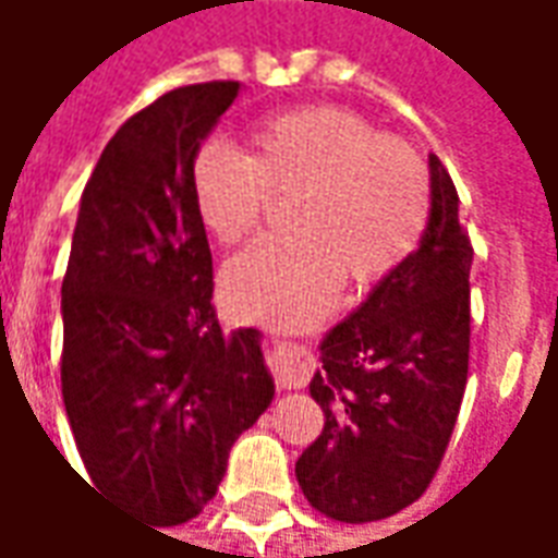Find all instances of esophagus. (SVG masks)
<instances>
[{"label": "esophagus", "mask_w": 558, "mask_h": 558, "mask_svg": "<svg viewBox=\"0 0 558 558\" xmlns=\"http://www.w3.org/2000/svg\"><path fill=\"white\" fill-rule=\"evenodd\" d=\"M314 355H311L307 347L287 338L275 340L271 371H275V379H278L280 388H304L314 376Z\"/></svg>", "instance_id": "34e87169"}]
</instances>
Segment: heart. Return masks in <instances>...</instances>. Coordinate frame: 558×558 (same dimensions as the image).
Returning <instances> with one entry per match:
<instances>
[{
    "mask_svg": "<svg viewBox=\"0 0 558 558\" xmlns=\"http://www.w3.org/2000/svg\"><path fill=\"white\" fill-rule=\"evenodd\" d=\"M242 155L223 140L196 148V218L220 244L244 242L268 196H299L287 218L295 242H259L223 268L232 314L304 328L338 302L343 278L371 287L415 251L430 215V179L418 151L379 137L355 113L307 107L271 116Z\"/></svg>",
    "mask_w": 558,
    "mask_h": 558,
    "instance_id": "obj_1",
    "label": "heart"
}]
</instances>
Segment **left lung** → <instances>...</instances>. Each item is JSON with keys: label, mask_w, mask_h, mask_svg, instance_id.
Here are the masks:
<instances>
[{"label": "left lung", "mask_w": 558, "mask_h": 558, "mask_svg": "<svg viewBox=\"0 0 558 558\" xmlns=\"http://www.w3.org/2000/svg\"><path fill=\"white\" fill-rule=\"evenodd\" d=\"M427 167L418 247L319 343L311 398L326 424L295 478L340 523L398 514L427 490L466 391L472 244L442 160L430 155Z\"/></svg>", "instance_id": "1"}]
</instances>
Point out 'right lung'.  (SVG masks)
Segmentation results:
<instances>
[{"mask_svg": "<svg viewBox=\"0 0 558 558\" xmlns=\"http://www.w3.org/2000/svg\"><path fill=\"white\" fill-rule=\"evenodd\" d=\"M242 83L131 116L83 191L62 280V400L92 490L179 526L218 493L275 379L256 328L223 331L191 163Z\"/></svg>", "mask_w": 558, "mask_h": 558, "instance_id": "add662e5", "label": "right lung"}]
</instances>
